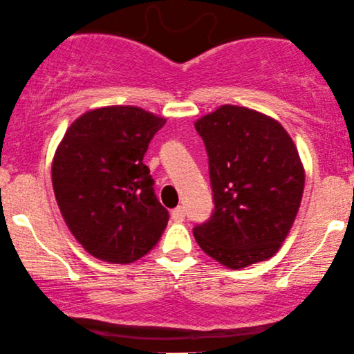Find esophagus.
<instances>
[{"label":"esophagus","instance_id":"esophagus-1","mask_svg":"<svg viewBox=\"0 0 354 354\" xmlns=\"http://www.w3.org/2000/svg\"><path fill=\"white\" fill-rule=\"evenodd\" d=\"M172 219L176 222H182L185 219V210L182 205H178V207H176L172 210Z\"/></svg>","mask_w":354,"mask_h":354}]
</instances>
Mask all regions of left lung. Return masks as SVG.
Wrapping results in <instances>:
<instances>
[{"mask_svg": "<svg viewBox=\"0 0 354 354\" xmlns=\"http://www.w3.org/2000/svg\"><path fill=\"white\" fill-rule=\"evenodd\" d=\"M209 156L214 212L194 227L207 256L229 269L279 251L299 210L304 167L284 127L268 115L222 105L196 122Z\"/></svg>", "mask_w": 354, "mask_h": 354, "instance_id": "obj_1", "label": "left lung"}]
</instances>
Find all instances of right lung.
Here are the masks:
<instances>
[{"mask_svg": "<svg viewBox=\"0 0 354 354\" xmlns=\"http://www.w3.org/2000/svg\"><path fill=\"white\" fill-rule=\"evenodd\" d=\"M164 124L140 106H102L80 115L57 147L51 182L59 212L97 259L130 264L160 241L169 212L144 156Z\"/></svg>", "mask_w": 354, "mask_h": 354, "instance_id": "add662e5", "label": "right lung"}]
</instances>
